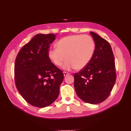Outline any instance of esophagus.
<instances>
[{"label":"esophagus","instance_id":"1","mask_svg":"<svg viewBox=\"0 0 131 131\" xmlns=\"http://www.w3.org/2000/svg\"><path fill=\"white\" fill-rule=\"evenodd\" d=\"M69 74V73H67V72H63V75H64V77H66V76H67V75H68Z\"/></svg>","mask_w":131,"mask_h":131}]
</instances>
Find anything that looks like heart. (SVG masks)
<instances>
[{
  "label": "heart",
  "mask_w": 131,
  "mask_h": 131,
  "mask_svg": "<svg viewBox=\"0 0 131 131\" xmlns=\"http://www.w3.org/2000/svg\"><path fill=\"white\" fill-rule=\"evenodd\" d=\"M57 48L50 49L48 55L53 63L60 66L63 61V69L71 70H82L88 65L95 51V42L87 35H72L58 40Z\"/></svg>",
  "instance_id": "1"
}]
</instances>
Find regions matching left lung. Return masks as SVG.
Wrapping results in <instances>:
<instances>
[{"mask_svg":"<svg viewBox=\"0 0 131 131\" xmlns=\"http://www.w3.org/2000/svg\"><path fill=\"white\" fill-rule=\"evenodd\" d=\"M96 48L90 62L74 74V88L77 95L91 104H100L110 95L116 75L114 56L107 40L90 32Z\"/></svg>","mask_w":131,"mask_h":131,"instance_id":"left-lung-1","label":"left lung"}]
</instances>
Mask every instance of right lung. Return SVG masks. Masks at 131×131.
Wrapping results in <instances>:
<instances>
[{
	"label": "right lung",
	"instance_id": "obj_1",
	"mask_svg": "<svg viewBox=\"0 0 131 131\" xmlns=\"http://www.w3.org/2000/svg\"><path fill=\"white\" fill-rule=\"evenodd\" d=\"M55 37L53 34H37L22 48L16 58V87L23 98L34 106H48L59 95L63 74L48 55L50 44Z\"/></svg>",
	"mask_w": 131,
	"mask_h": 131
}]
</instances>
